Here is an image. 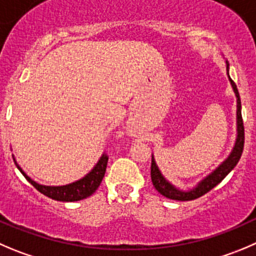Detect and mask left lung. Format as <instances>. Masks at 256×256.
Listing matches in <instances>:
<instances>
[{"instance_id":"obj_1","label":"left lung","mask_w":256,"mask_h":256,"mask_svg":"<svg viewBox=\"0 0 256 256\" xmlns=\"http://www.w3.org/2000/svg\"><path fill=\"white\" fill-rule=\"evenodd\" d=\"M226 72H228V80H230V84L232 86L234 93L236 96V140L235 144H234L232 150L230 152V154L228 156L224 162H221L215 170H214L211 174H208L205 178H202L198 184L194 187L188 190H181L178 187H176L174 184H172L168 180H166V177L163 176L160 170L158 168L157 163H156L154 157L152 154V164H150V178H152V184L154 186V188L160 192V194H163L167 198L176 200V201H191V200L198 198L202 194H208L210 190H212L214 187L218 186L228 174L234 170V167L238 164L240 157L242 154V150H244V124H242V100H240L239 92H238V88H236L235 82L231 80L230 75H228V62H226Z\"/></svg>"}]
</instances>
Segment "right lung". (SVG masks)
Returning a JSON list of instances; mask_svg holds the SVG:
<instances>
[{
  "instance_id": "obj_1",
  "label": "right lung",
  "mask_w": 256,
  "mask_h": 256,
  "mask_svg": "<svg viewBox=\"0 0 256 256\" xmlns=\"http://www.w3.org/2000/svg\"><path fill=\"white\" fill-rule=\"evenodd\" d=\"M12 158H14V162L17 168H18V171L25 176V178L38 192H41L42 194L52 200L62 201V202H74V201H80V200H84L86 197L92 196L96 191L99 184H102V180H103L104 174H106V163H108V156L102 154V157L99 158V160L96 162V166L93 167V170L89 174H85L82 178L72 182V184H62V186H45V184H40L34 181V180H31L24 172V170L18 166V163L14 160V154H12Z\"/></svg>"
}]
</instances>
